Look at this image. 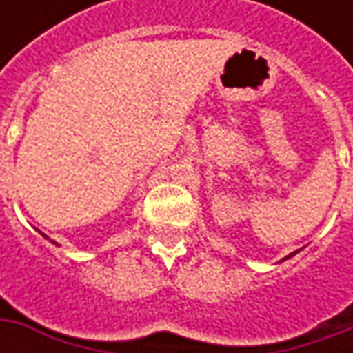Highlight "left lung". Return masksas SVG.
<instances>
[{
  "instance_id": "obj_1",
  "label": "left lung",
  "mask_w": 353,
  "mask_h": 353,
  "mask_svg": "<svg viewBox=\"0 0 353 353\" xmlns=\"http://www.w3.org/2000/svg\"><path fill=\"white\" fill-rule=\"evenodd\" d=\"M299 251H301V250H296V251H292V253H291V255H287V257H283V261H287V259H291V257H292V255H296V253H299Z\"/></svg>"
}]
</instances>
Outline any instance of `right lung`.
Masks as SVG:
<instances>
[{
	"label": "right lung",
	"mask_w": 353,
	"mask_h": 353,
	"mask_svg": "<svg viewBox=\"0 0 353 353\" xmlns=\"http://www.w3.org/2000/svg\"><path fill=\"white\" fill-rule=\"evenodd\" d=\"M43 237H47V236H45V234H43ZM47 239H48V237H47ZM50 241H52V239H50ZM52 243H57V241H52Z\"/></svg>",
	"instance_id": "1"
}]
</instances>
